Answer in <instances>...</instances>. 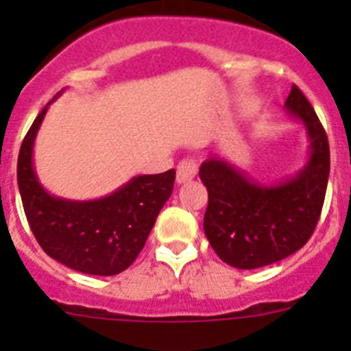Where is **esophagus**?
Listing matches in <instances>:
<instances>
[{
	"mask_svg": "<svg viewBox=\"0 0 351 351\" xmlns=\"http://www.w3.org/2000/svg\"><path fill=\"white\" fill-rule=\"evenodd\" d=\"M195 176H197V163L193 160H182L178 165V176H176L179 184L190 182Z\"/></svg>",
	"mask_w": 351,
	"mask_h": 351,
	"instance_id": "esophagus-1",
	"label": "esophagus"
}]
</instances>
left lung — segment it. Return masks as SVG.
<instances>
[{
    "label": "left lung",
    "mask_w": 351,
    "mask_h": 351,
    "mask_svg": "<svg viewBox=\"0 0 351 351\" xmlns=\"http://www.w3.org/2000/svg\"><path fill=\"white\" fill-rule=\"evenodd\" d=\"M309 138V158L293 176L276 184L256 182L210 154L200 165L209 193L204 230L216 255L237 269H258L287 258L308 243L327 191L330 151L315 108L297 86L285 101Z\"/></svg>",
    "instance_id": "obj_1"
}]
</instances>
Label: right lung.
<instances>
[{
    "label": "right lung",
    "instance_id": "obj_1",
    "mask_svg": "<svg viewBox=\"0 0 351 351\" xmlns=\"http://www.w3.org/2000/svg\"><path fill=\"white\" fill-rule=\"evenodd\" d=\"M52 101L36 116L19 151L17 184L31 232L51 258L73 271L119 274L144 247L161 207L172 195L176 170L137 176L96 200L54 197L40 184L33 165L36 133Z\"/></svg>",
    "mask_w": 351,
    "mask_h": 351
}]
</instances>
